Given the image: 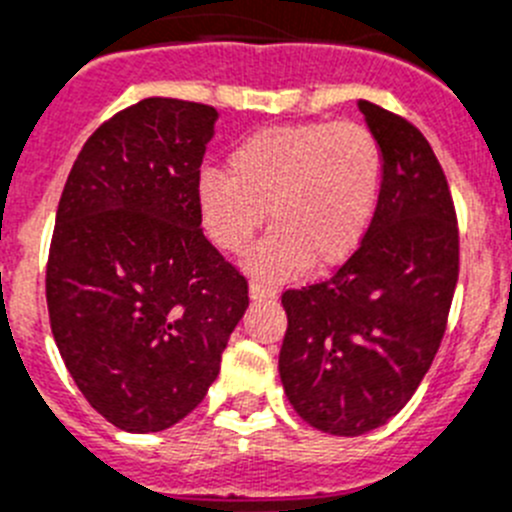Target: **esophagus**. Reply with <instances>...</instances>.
I'll return each mask as SVG.
<instances>
[{"mask_svg":"<svg viewBox=\"0 0 512 512\" xmlns=\"http://www.w3.org/2000/svg\"><path fill=\"white\" fill-rule=\"evenodd\" d=\"M275 296H278V290L270 288V285H260V283L250 285L252 301H267V298H275Z\"/></svg>","mask_w":512,"mask_h":512,"instance_id":"1","label":"esophagus"}]
</instances>
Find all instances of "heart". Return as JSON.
Here are the masks:
<instances>
[{"label":"heart","instance_id":"b5f03b06","mask_svg":"<svg viewBox=\"0 0 512 512\" xmlns=\"http://www.w3.org/2000/svg\"><path fill=\"white\" fill-rule=\"evenodd\" d=\"M382 186V150L354 122L262 127L239 142L227 173L196 181L201 224L219 250L239 255L267 219L273 232L247 255L245 270L262 283L296 278L311 262L339 267L370 232Z\"/></svg>","mask_w":512,"mask_h":512}]
</instances>
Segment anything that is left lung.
<instances>
[{
  "label": "left lung",
  "instance_id": "left-lung-1",
  "mask_svg": "<svg viewBox=\"0 0 512 512\" xmlns=\"http://www.w3.org/2000/svg\"><path fill=\"white\" fill-rule=\"evenodd\" d=\"M382 150L370 232L324 283L285 290L280 382L303 421L359 436L388 423L428 372L459 278V232L444 170L398 114L359 101Z\"/></svg>",
  "mask_w": 512,
  "mask_h": 512
}]
</instances>
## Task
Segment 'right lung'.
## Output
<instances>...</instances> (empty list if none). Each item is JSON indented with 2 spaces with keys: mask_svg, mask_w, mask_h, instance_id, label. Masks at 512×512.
I'll return each instance as SVG.
<instances>
[{
  "mask_svg": "<svg viewBox=\"0 0 512 512\" xmlns=\"http://www.w3.org/2000/svg\"><path fill=\"white\" fill-rule=\"evenodd\" d=\"M214 107L137 101L81 147L50 242L55 344L91 408L122 431L186 418L219 375L247 280L201 232L196 181Z\"/></svg>",
  "mask_w": 512,
  "mask_h": 512,
  "instance_id": "1",
  "label": "right lung"
}]
</instances>
